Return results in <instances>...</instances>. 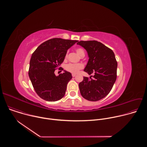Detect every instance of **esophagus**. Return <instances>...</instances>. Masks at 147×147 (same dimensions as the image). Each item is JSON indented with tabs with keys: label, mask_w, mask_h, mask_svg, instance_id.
<instances>
[{
	"label": "esophagus",
	"mask_w": 147,
	"mask_h": 147,
	"mask_svg": "<svg viewBox=\"0 0 147 147\" xmlns=\"http://www.w3.org/2000/svg\"><path fill=\"white\" fill-rule=\"evenodd\" d=\"M76 74H74V73H73V74H72V77H74L76 76Z\"/></svg>",
	"instance_id": "obj_1"
}]
</instances>
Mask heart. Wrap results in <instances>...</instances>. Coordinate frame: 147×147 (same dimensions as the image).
Masks as SVG:
<instances>
[{"label": "heart", "mask_w": 147, "mask_h": 147, "mask_svg": "<svg viewBox=\"0 0 147 147\" xmlns=\"http://www.w3.org/2000/svg\"><path fill=\"white\" fill-rule=\"evenodd\" d=\"M76 52L80 56H82L83 55H85L84 51L82 48H77L76 49ZM84 67V66L82 64L78 63V64H74V63H69L66 65V69L72 73H77L78 72V71L81 69H82Z\"/></svg>", "instance_id": "heart-1"}]
</instances>
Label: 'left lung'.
I'll return each instance as SVG.
<instances>
[{"mask_svg":"<svg viewBox=\"0 0 147 147\" xmlns=\"http://www.w3.org/2000/svg\"><path fill=\"white\" fill-rule=\"evenodd\" d=\"M77 44L87 51L89 57L84 71L94 74L93 79L84 77L79 83L81 95L90 101L102 99L110 92L116 80L117 63L114 52L96 40H81Z\"/></svg>","mask_w":147,"mask_h":147,"instance_id":"8db88e82","label":"left lung"}]
</instances>
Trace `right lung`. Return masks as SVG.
I'll use <instances>...</instances> for the list:
<instances>
[{"mask_svg": "<svg viewBox=\"0 0 147 147\" xmlns=\"http://www.w3.org/2000/svg\"><path fill=\"white\" fill-rule=\"evenodd\" d=\"M78 41L52 38L40 44L32 53L28 75L36 93L42 99L55 102L65 96L71 74L65 70L56 76L54 72L64 61L67 50Z\"/></svg>", "mask_w": 147, "mask_h": 147, "instance_id": "obj_1", "label": "right lung"}]
</instances>
